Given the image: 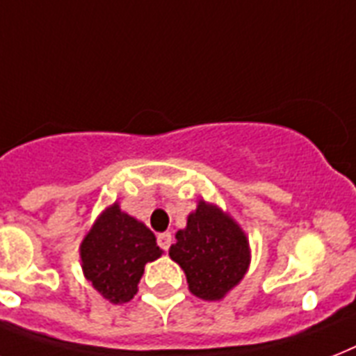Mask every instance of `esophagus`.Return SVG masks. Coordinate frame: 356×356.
I'll list each match as a JSON object with an SVG mask.
<instances>
[{"label": "esophagus", "instance_id": "esophagus-1", "mask_svg": "<svg viewBox=\"0 0 356 356\" xmlns=\"http://www.w3.org/2000/svg\"><path fill=\"white\" fill-rule=\"evenodd\" d=\"M157 243H159V247L163 248V250H168L170 245H172V234H170V232L159 234Z\"/></svg>", "mask_w": 356, "mask_h": 356}]
</instances>
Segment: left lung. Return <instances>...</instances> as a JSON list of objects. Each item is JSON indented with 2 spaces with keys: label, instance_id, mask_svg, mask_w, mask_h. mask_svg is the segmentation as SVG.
I'll return each mask as SVG.
<instances>
[{
  "label": "left lung",
  "instance_id": "1",
  "mask_svg": "<svg viewBox=\"0 0 356 356\" xmlns=\"http://www.w3.org/2000/svg\"><path fill=\"white\" fill-rule=\"evenodd\" d=\"M170 258L186 274L190 293L197 298L221 300L238 285L250 263L248 239L236 221L216 204L199 201L186 228L175 234Z\"/></svg>",
  "mask_w": 356,
  "mask_h": 356
}]
</instances>
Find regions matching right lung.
<instances>
[{
    "label": "right lung",
    "instance_id": "right-lung-1",
    "mask_svg": "<svg viewBox=\"0 0 356 356\" xmlns=\"http://www.w3.org/2000/svg\"><path fill=\"white\" fill-rule=\"evenodd\" d=\"M163 250L148 227L120 210L118 203L106 208L82 245L83 276L111 303H126L137 294L144 265Z\"/></svg>",
    "mask_w": 356,
    "mask_h": 356
}]
</instances>
